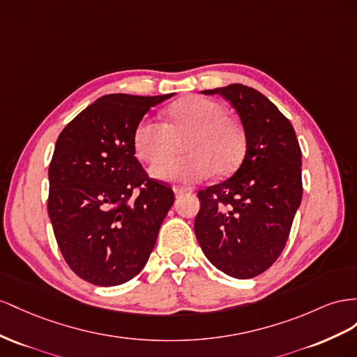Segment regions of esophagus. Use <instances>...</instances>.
I'll use <instances>...</instances> for the list:
<instances>
[{
	"mask_svg": "<svg viewBox=\"0 0 357 357\" xmlns=\"http://www.w3.org/2000/svg\"><path fill=\"white\" fill-rule=\"evenodd\" d=\"M191 188H187V187H173V192H175L176 196L179 195H184V192H190Z\"/></svg>",
	"mask_w": 357,
	"mask_h": 357,
	"instance_id": "esophagus-1",
	"label": "esophagus"
}]
</instances>
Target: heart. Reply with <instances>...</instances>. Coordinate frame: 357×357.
Here are the masks:
<instances>
[{
  "label": "heart",
  "instance_id": "obj_1",
  "mask_svg": "<svg viewBox=\"0 0 357 357\" xmlns=\"http://www.w3.org/2000/svg\"><path fill=\"white\" fill-rule=\"evenodd\" d=\"M188 152L179 159L160 160L172 155L180 144ZM140 160L152 162L151 175L161 181L199 182L213 172L227 176L245 157L247 136L241 122L227 115L221 103L206 97H187L167 109V122L145 118L135 133Z\"/></svg>",
  "mask_w": 357,
  "mask_h": 357
}]
</instances>
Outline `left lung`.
<instances>
[{
	"instance_id": "left-lung-1",
	"label": "left lung",
	"mask_w": 357,
	"mask_h": 357,
	"mask_svg": "<svg viewBox=\"0 0 357 357\" xmlns=\"http://www.w3.org/2000/svg\"><path fill=\"white\" fill-rule=\"evenodd\" d=\"M235 107L247 152L231 178L197 192L202 251L233 278L257 277L286 247L302 200V152L293 126L257 89L231 84L202 91Z\"/></svg>"
}]
</instances>
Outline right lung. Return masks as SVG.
<instances>
[{"label": "right lung", "instance_id": "add662e5", "mask_svg": "<svg viewBox=\"0 0 357 357\" xmlns=\"http://www.w3.org/2000/svg\"><path fill=\"white\" fill-rule=\"evenodd\" d=\"M175 94H109L61 131L49 165L47 212L61 254L77 277L110 287L135 278L175 202L135 157L146 112Z\"/></svg>", "mask_w": 357, "mask_h": 357}]
</instances>
